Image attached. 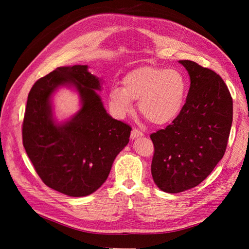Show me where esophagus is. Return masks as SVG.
<instances>
[{
  "instance_id": "esophagus-1",
  "label": "esophagus",
  "mask_w": 249,
  "mask_h": 249,
  "mask_svg": "<svg viewBox=\"0 0 249 249\" xmlns=\"http://www.w3.org/2000/svg\"><path fill=\"white\" fill-rule=\"evenodd\" d=\"M143 132L138 130V129H133L131 132V138L135 139V138H138V137H142L143 136Z\"/></svg>"
}]
</instances>
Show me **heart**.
Wrapping results in <instances>:
<instances>
[{
	"label": "heart",
	"instance_id": "1",
	"mask_svg": "<svg viewBox=\"0 0 249 249\" xmlns=\"http://www.w3.org/2000/svg\"><path fill=\"white\" fill-rule=\"evenodd\" d=\"M123 85L109 91V102L116 114H129L133 101H137L142 115L157 125L166 124L179 114L187 94L184 74L164 67H139L126 74Z\"/></svg>",
	"mask_w": 249,
	"mask_h": 249
}]
</instances>
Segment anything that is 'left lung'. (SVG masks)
Returning <instances> with one entry per match:
<instances>
[{
	"mask_svg": "<svg viewBox=\"0 0 249 249\" xmlns=\"http://www.w3.org/2000/svg\"><path fill=\"white\" fill-rule=\"evenodd\" d=\"M190 76L179 114L150 135L154 182L167 193L199 185L225 153L232 123V99L222 78L190 60L178 61Z\"/></svg>",
	"mask_w": 249,
	"mask_h": 249,
	"instance_id": "obj_1",
	"label": "left lung"
}]
</instances>
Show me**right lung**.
Listing matches in <instances>:
<instances>
[{"label":"right lung","instance_id":"right-lung-1","mask_svg":"<svg viewBox=\"0 0 249 249\" xmlns=\"http://www.w3.org/2000/svg\"><path fill=\"white\" fill-rule=\"evenodd\" d=\"M87 69L58 67L37 80L21 126L22 144L37 175L48 187L73 197L91 194L105 183L132 131L105 110L95 91L101 82ZM67 84L77 88L82 108L70 122L56 125L49 97L58 86Z\"/></svg>","mask_w":249,"mask_h":249}]
</instances>
